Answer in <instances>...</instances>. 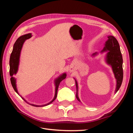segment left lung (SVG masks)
I'll list each match as a JSON object with an SVG mask.
<instances>
[{"instance_id":"obj_1","label":"left lung","mask_w":133,"mask_h":133,"mask_svg":"<svg viewBox=\"0 0 133 133\" xmlns=\"http://www.w3.org/2000/svg\"><path fill=\"white\" fill-rule=\"evenodd\" d=\"M108 40L105 42V46L102 51L108 50L107 55V62L111 66L112 71L116 79V87L115 91L116 93L121 87L123 79V58L120 51V46L116 39L113 36H108ZM97 53L92 54V56L95 55ZM76 87V98L78 101L80 100L78 95V83L75 80Z\"/></svg>"}]
</instances>
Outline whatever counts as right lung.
<instances>
[{
    "label": "right lung",
    "instance_id": "1",
    "mask_svg": "<svg viewBox=\"0 0 133 133\" xmlns=\"http://www.w3.org/2000/svg\"><path fill=\"white\" fill-rule=\"evenodd\" d=\"M31 37V34L29 33V34L22 35V36H21V37H20L19 38H18V39L16 41L15 43L14 44L13 49V51H12L11 54L10 55V61H9V65H10L9 74L11 76L10 82H11V84L12 85V87H13V89H14L15 92L18 94V90L17 89V85H16V79L14 78V76H13V75L17 74L18 69L20 54H21V49H22L23 45V43H24L25 40L29 39ZM66 74L65 73H64L63 75L60 76L58 78H57L55 80V87H55V94L54 98L51 102L45 104V105H43L39 106V105H34V104H30V105H31L32 106H34V107H44V106L49 105V104L51 103L52 102H53L54 101V100L56 99V98H57V96L58 89V87H59V84L63 80L65 79L66 78ZM21 98L24 100L25 102H26L27 103H28L24 99L23 97H22V96H21Z\"/></svg>",
    "mask_w": 133,
    "mask_h": 133
}]
</instances>
